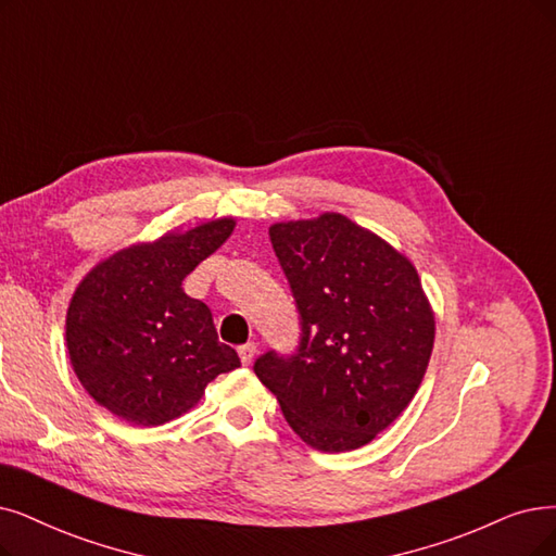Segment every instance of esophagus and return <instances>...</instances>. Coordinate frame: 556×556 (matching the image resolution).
<instances>
[{
    "instance_id": "esophagus-1",
    "label": "esophagus",
    "mask_w": 556,
    "mask_h": 556,
    "mask_svg": "<svg viewBox=\"0 0 556 556\" xmlns=\"http://www.w3.org/2000/svg\"><path fill=\"white\" fill-rule=\"evenodd\" d=\"M255 355H257V344L255 342L239 346V358H241L243 365H251L255 361Z\"/></svg>"
}]
</instances>
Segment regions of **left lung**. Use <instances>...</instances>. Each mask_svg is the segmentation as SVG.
I'll return each mask as SVG.
<instances>
[{
	"label": "left lung",
	"instance_id": "1",
	"mask_svg": "<svg viewBox=\"0 0 556 556\" xmlns=\"http://www.w3.org/2000/svg\"><path fill=\"white\" fill-rule=\"evenodd\" d=\"M269 237L301 315L299 353L255 363L287 425L313 450L371 442L425 379L435 315L415 264L340 212L278 220Z\"/></svg>",
	"mask_w": 556,
	"mask_h": 556
}]
</instances>
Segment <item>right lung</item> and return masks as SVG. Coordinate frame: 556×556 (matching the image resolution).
<instances>
[{"label":"right lung","mask_w":556,"mask_h":556,"mask_svg":"<svg viewBox=\"0 0 556 556\" xmlns=\"http://www.w3.org/2000/svg\"><path fill=\"white\" fill-rule=\"evenodd\" d=\"M232 216L137 241L100 260L75 287L65 346L84 390L116 417L160 427L189 413L239 355L220 344L210 307L182 280L232 235Z\"/></svg>","instance_id":"1"}]
</instances>
